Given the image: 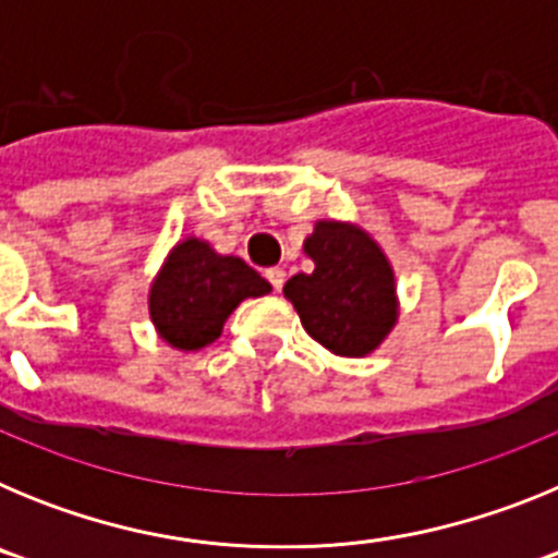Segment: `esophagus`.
Returning <instances> with one entry per match:
<instances>
[{"mask_svg": "<svg viewBox=\"0 0 558 558\" xmlns=\"http://www.w3.org/2000/svg\"><path fill=\"white\" fill-rule=\"evenodd\" d=\"M265 279H268V282L274 284V290H282L284 268H268V270H265Z\"/></svg>", "mask_w": 558, "mask_h": 558, "instance_id": "obj_1", "label": "esophagus"}]
</instances>
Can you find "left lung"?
I'll list each match as a JSON object with an SVG mask.
<instances>
[{"instance_id":"1","label":"left lung","mask_w":558,"mask_h":558,"mask_svg":"<svg viewBox=\"0 0 558 558\" xmlns=\"http://www.w3.org/2000/svg\"><path fill=\"white\" fill-rule=\"evenodd\" d=\"M313 274H295L284 299L302 327L340 357H366L397 324V284L388 256L368 231L340 220H318L304 240Z\"/></svg>"}]
</instances>
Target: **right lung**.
<instances>
[{
	"label": "right lung",
	"instance_id": "right-lung-1",
	"mask_svg": "<svg viewBox=\"0 0 558 558\" xmlns=\"http://www.w3.org/2000/svg\"><path fill=\"white\" fill-rule=\"evenodd\" d=\"M270 293V284L240 256H223L186 236L167 254L147 295L156 332L181 352H198L223 332L236 304Z\"/></svg>",
	"mask_w": 558,
	"mask_h": 558
}]
</instances>
